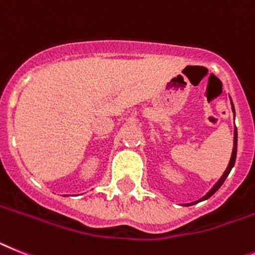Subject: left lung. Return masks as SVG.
<instances>
[{"label": "left lung", "instance_id": "left-lung-1", "mask_svg": "<svg viewBox=\"0 0 255 255\" xmlns=\"http://www.w3.org/2000/svg\"><path fill=\"white\" fill-rule=\"evenodd\" d=\"M231 104H232V101H231ZM232 111L235 113V108H233V104H232ZM236 154H237V129L235 128V137H233V150H232V155H231V160H230V163H228V167H227V170L224 171V174L222 175V177H220L219 180H218V183L214 185L213 188H211V190L209 192V193L206 194L205 197H202L198 202H201V201H204V200H207V198H210L211 196H213L215 192H217L218 189H219L220 187H222V184L224 183V180L227 179V176L230 175L231 170H232V167L235 166V160H236ZM197 204V202H193V204H189V205H194ZM188 206V205H187Z\"/></svg>", "mask_w": 255, "mask_h": 255}]
</instances>
